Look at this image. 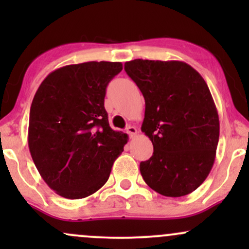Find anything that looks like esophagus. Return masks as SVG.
I'll use <instances>...</instances> for the list:
<instances>
[{
  "mask_svg": "<svg viewBox=\"0 0 249 249\" xmlns=\"http://www.w3.org/2000/svg\"><path fill=\"white\" fill-rule=\"evenodd\" d=\"M126 132L128 136H130V138H133V137L137 134V128L132 126V125H130V126L126 127Z\"/></svg>",
  "mask_w": 249,
  "mask_h": 249,
  "instance_id": "34e87169",
  "label": "esophagus"
}]
</instances>
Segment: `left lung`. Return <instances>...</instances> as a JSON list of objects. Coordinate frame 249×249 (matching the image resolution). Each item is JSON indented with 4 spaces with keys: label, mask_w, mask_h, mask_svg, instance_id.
Instances as JSON below:
<instances>
[{
    "label": "left lung",
    "mask_w": 249,
    "mask_h": 249,
    "mask_svg": "<svg viewBox=\"0 0 249 249\" xmlns=\"http://www.w3.org/2000/svg\"><path fill=\"white\" fill-rule=\"evenodd\" d=\"M125 71L145 99L142 131L153 154L141 162L142 179L165 196L196 191L212 170L219 142V116L206 82L179 61L134 59Z\"/></svg>",
    "instance_id": "obj_1"
}]
</instances>
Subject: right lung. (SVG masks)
Wrapping results in <instances>:
<instances>
[{"instance_id": "add662e5", "label": "right lung", "mask_w": 249, "mask_h": 249, "mask_svg": "<svg viewBox=\"0 0 249 249\" xmlns=\"http://www.w3.org/2000/svg\"><path fill=\"white\" fill-rule=\"evenodd\" d=\"M121 62H87L49 73L30 107L28 144L31 158L51 190L82 199L101 188L127 134L110 127L104 107L107 87Z\"/></svg>"}]
</instances>
